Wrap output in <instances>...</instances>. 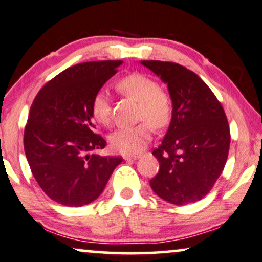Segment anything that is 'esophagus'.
Listing matches in <instances>:
<instances>
[{"mask_svg":"<svg viewBox=\"0 0 262 262\" xmlns=\"http://www.w3.org/2000/svg\"><path fill=\"white\" fill-rule=\"evenodd\" d=\"M140 157V155L139 154H128V155H124L123 156V159L125 160V161H129V160H137V159H139Z\"/></svg>","mask_w":262,"mask_h":262,"instance_id":"34e87169","label":"esophagus"}]
</instances>
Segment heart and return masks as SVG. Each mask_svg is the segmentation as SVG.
<instances>
[{
    "instance_id": "b5f03b06",
    "label": "heart",
    "mask_w": 262,
    "mask_h": 262,
    "mask_svg": "<svg viewBox=\"0 0 262 262\" xmlns=\"http://www.w3.org/2000/svg\"><path fill=\"white\" fill-rule=\"evenodd\" d=\"M122 95L138 101V119L133 127L119 128L110 138L113 150L118 152H139L151 139L152 127L162 129L169 124L173 115V102L167 91L159 83L145 74L133 73L122 78L116 84ZM91 113L97 123L110 125L112 121V105L105 91H97L91 100Z\"/></svg>"
}]
</instances>
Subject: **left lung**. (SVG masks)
Segmentation results:
<instances>
[{
	"label": "left lung",
	"instance_id": "left-lung-1",
	"mask_svg": "<svg viewBox=\"0 0 262 262\" xmlns=\"http://www.w3.org/2000/svg\"><path fill=\"white\" fill-rule=\"evenodd\" d=\"M168 86L173 115L161 145L160 163L150 181L163 200L187 205L210 193L225 168L231 133L225 110L199 75L178 63L141 61Z\"/></svg>",
	"mask_w": 262,
	"mask_h": 262
}]
</instances>
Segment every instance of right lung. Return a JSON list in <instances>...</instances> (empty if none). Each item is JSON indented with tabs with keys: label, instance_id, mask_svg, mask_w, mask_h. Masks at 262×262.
Instances as JSON below:
<instances>
[{
	"label": "right lung",
	"instance_id": "right-lung-1",
	"mask_svg": "<svg viewBox=\"0 0 262 262\" xmlns=\"http://www.w3.org/2000/svg\"><path fill=\"white\" fill-rule=\"evenodd\" d=\"M122 61L85 62L45 84L30 107L24 151L31 173L50 199L83 206L99 198L122 157L90 152L106 140L94 133L91 100Z\"/></svg>",
	"mask_w": 262,
	"mask_h": 262
}]
</instances>
